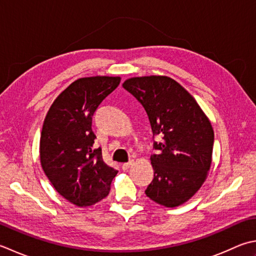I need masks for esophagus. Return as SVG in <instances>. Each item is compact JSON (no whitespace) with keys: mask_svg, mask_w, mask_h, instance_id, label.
I'll return each mask as SVG.
<instances>
[{"mask_svg":"<svg viewBox=\"0 0 256 256\" xmlns=\"http://www.w3.org/2000/svg\"><path fill=\"white\" fill-rule=\"evenodd\" d=\"M133 161H130V162H128V163H124L123 165H122V168H123V171H128V170L133 165Z\"/></svg>","mask_w":256,"mask_h":256,"instance_id":"esophagus-1","label":"esophagus"}]
</instances>
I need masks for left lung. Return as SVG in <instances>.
<instances>
[{
  "instance_id": "left-lung-1",
  "label": "left lung",
  "mask_w": 256,
  "mask_h": 256,
  "mask_svg": "<svg viewBox=\"0 0 256 256\" xmlns=\"http://www.w3.org/2000/svg\"><path fill=\"white\" fill-rule=\"evenodd\" d=\"M143 108L158 136L151 156L154 178L146 196L175 208L198 192L211 166L214 132L198 102L176 81L168 76L132 78L123 83Z\"/></svg>"
}]
</instances>
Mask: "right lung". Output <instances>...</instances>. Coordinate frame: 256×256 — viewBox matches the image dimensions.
I'll list each match as a JSON object with an SVG mask.
<instances>
[{"label":"right lung","instance_id":"1","mask_svg":"<svg viewBox=\"0 0 256 256\" xmlns=\"http://www.w3.org/2000/svg\"><path fill=\"white\" fill-rule=\"evenodd\" d=\"M121 78L93 76L74 81L58 95L44 120L40 158L54 188L78 206H90L106 198L116 170L94 148L92 118Z\"/></svg>","mask_w":256,"mask_h":256}]
</instances>
